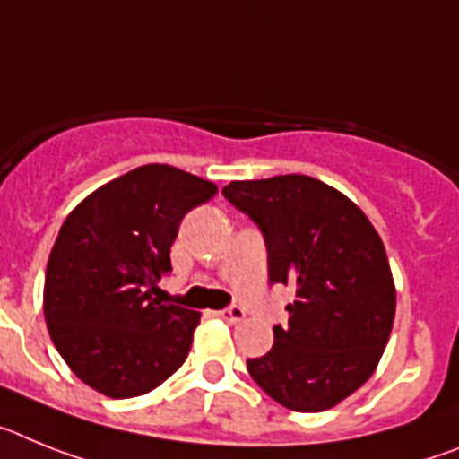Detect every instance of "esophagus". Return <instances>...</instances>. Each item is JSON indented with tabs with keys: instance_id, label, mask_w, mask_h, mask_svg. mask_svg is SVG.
I'll return each mask as SVG.
<instances>
[{
	"instance_id": "obj_1",
	"label": "esophagus",
	"mask_w": 459,
	"mask_h": 459,
	"mask_svg": "<svg viewBox=\"0 0 459 459\" xmlns=\"http://www.w3.org/2000/svg\"><path fill=\"white\" fill-rule=\"evenodd\" d=\"M219 316L224 318V321H229V324H238V321H242V318H245V309H242L240 305H230V307H226V309H221V312H219Z\"/></svg>"
}]
</instances>
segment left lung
<instances>
[{"label":"left lung","mask_w":459,"mask_h":459,"mask_svg":"<svg viewBox=\"0 0 459 459\" xmlns=\"http://www.w3.org/2000/svg\"><path fill=\"white\" fill-rule=\"evenodd\" d=\"M224 198L252 219L270 284H289V325L247 369L290 411H324L374 374L395 318L385 247L360 207L307 175L230 182Z\"/></svg>","instance_id":"1"}]
</instances>
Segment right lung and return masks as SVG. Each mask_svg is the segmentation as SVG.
Returning a JSON list of instances; mask_svg holds the SVG:
<instances>
[{
  "label": "right lung",
  "mask_w": 459,
  "mask_h": 459,
  "mask_svg": "<svg viewBox=\"0 0 459 459\" xmlns=\"http://www.w3.org/2000/svg\"><path fill=\"white\" fill-rule=\"evenodd\" d=\"M212 182L147 163L103 185L64 219L48 258L43 314L59 356L113 400L145 395L186 360L201 314L154 298L189 210Z\"/></svg>",
  "instance_id": "obj_1"
}]
</instances>
